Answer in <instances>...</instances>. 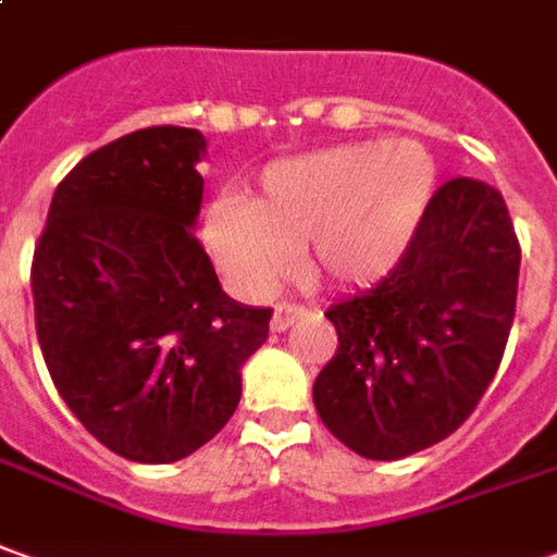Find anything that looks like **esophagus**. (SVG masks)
Wrapping results in <instances>:
<instances>
[{"mask_svg":"<svg viewBox=\"0 0 557 557\" xmlns=\"http://www.w3.org/2000/svg\"><path fill=\"white\" fill-rule=\"evenodd\" d=\"M305 317H308V310L298 308V305H277L274 313H271V329L283 332V329H289L298 320H305Z\"/></svg>","mask_w":557,"mask_h":557,"instance_id":"34e87169","label":"esophagus"}]
</instances>
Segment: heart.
I'll return each mask as SVG.
<instances>
[{"label": "heart", "instance_id": "heart-1", "mask_svg": "<svg viewBox=\"0 0 557 557\" xmlns=\"http://www.w3.org/2000/svg\"><path fill=\"white\" fill-rule=\"evenodd\" d=\"M433 154L414 139L347 143L268 164L252 198L203 215V247L247 295H264L305 247L320 286L362 289L389 277L436 195Z\"/></svg>", "mask_w": 557, "mask_h": 557}]
</instances>
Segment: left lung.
<instances>
[{
    "label": "left lung",
    "instance_id": "obj_1",
    "mask_svg": "<svg viewBox=\"0 0 557 557\" xmlns=\"http://www.w3.org/2000/svg\"><path fill=\"white\" fill-rule=\"evenodd\" d=\"M516 228L497 188L451 180L403 264L326 310L338 350L313 406L350 451L399 460L448 438L500 366L516 317Z\"/></svg>",
    "mask_w": 557,
    "mask_h": 557
}]
</instances>
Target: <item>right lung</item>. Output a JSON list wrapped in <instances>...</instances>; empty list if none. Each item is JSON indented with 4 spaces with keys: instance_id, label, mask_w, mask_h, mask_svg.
<instances>
[{
    "instance_id": "add662e5",
    "label": "right lung",
    "mask_w": 557,
    "mask_h": 557,
    "mask_svg": "<svg viewBox=\"0 0 557 557\" xmlns=\"http://www.w3.org/2000/svg\"><path fill=\"white\" fill-rule=\"evenodd\" d=\"M207 139L146 127L57 185L33 256L41 357L97 442L136 463L183 460L228 423L271 310L225 295L198 225Z\"/></svg>"
}]
</instances>
